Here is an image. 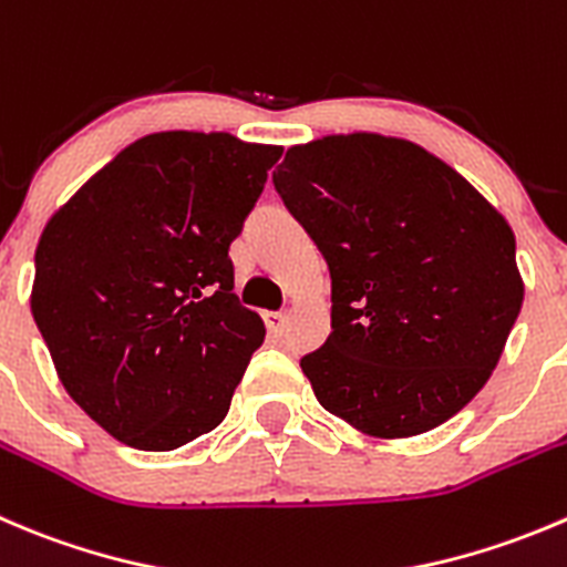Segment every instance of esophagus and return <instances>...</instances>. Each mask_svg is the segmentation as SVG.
<instances>
[{"label": "esophagus", "instance_id": "1", "mask_svg": "<svg viewBox=\"0 0 567 567\" xmlns=\"http://www.w3.org/2000/svg\"><path fill=\"white\" fill-rule=\"evenodd\" d=\"M285 312H262V321H266V327H268V332L271 334H279L282 332V327H285Z\"/></svg>", "mask_w": 567, "mask_h": 567}]
</instances>
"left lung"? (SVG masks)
Returning a JSON list of instances; mask_svg holds the SVG:
<instances>
[{"instance_id": "left-lung-1", "label": "left lung", "mask_w": 567, "mask_h": 567, "mask_svg": "<svg viewBox=\"0 0 567 567\" xmlns=\"http://www.w3.org/2000/svg\"><path fill=\"white\" fill-rule=\"evenodd\" d=\"M274 188L332 279V332L301 357L323 410L377 437L457 415L524 305L502 213L426 150L371 132L293 146Z\"/></svg>"}]
</instances>
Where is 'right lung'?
Wrapping results in <instances>:
<instances>
[{
  "label": "right lung",
  "mask_w": 567,
  "mask_h": 567,
  "mask_svg": "<svg viewBox=\"0 0 567 567\" xmlns=\"http://www.w3.org/2000/svg\"><path fill=\"white\" fill-rule=\"evenodd\" d=\"M279 155L227 132L146 135L43 229L32 318L71 399L126 446L172 452L227 415L266 338L229 244Z\"/></svg>",
  "instance_id": "add662e5"
}]
</instances>
